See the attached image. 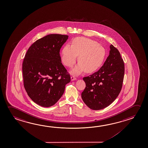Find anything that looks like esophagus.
I'll return each mask as SVG.
<instances>
[{
    "mask_svg": "<svg viewBox=\"0 0 148 148\" xmlns=\"http://www.w3.org/2000/svg\"><path fill=\"white\" fill-rule=\"evenodd\" d=\"M71 79L72 81H73V80H76V78L74 76H72L71 77Z\"/></svg>",
    "mask_w": 148,
    "mask_h": 148,
    "instance_id": "obj_1",
    "label": "esophagus"
}]
</instances>
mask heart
<instances>
[{"label":"heart","instance_id":"heart-1","mask_svg":"<svg viewBox=\"0 0 148 148\" xmlns=\"http://www.w3.org/2000/svg\"><path fill=\"white\" fill-rule=\"evenodd\" d=\"M78 55L77 66L71 73L80 74L83 71L91 73L97 70L103 63L106 51L97 42L84 37H77L72 41V46L66 44L61 51V60L68 67L75 63Z\"/></svg>","mask_w":148,"mask_h":148}]
</instances>
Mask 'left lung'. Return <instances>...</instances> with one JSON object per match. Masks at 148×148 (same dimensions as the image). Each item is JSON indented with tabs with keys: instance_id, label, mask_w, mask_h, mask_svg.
I'll list each match as a JSON object with an SVG mask.
<instances>
[{
	"instance_id": "obj_1",
	"label": "left lung",
	"mask_w": 148,
	"mask_h": 148,
	"mask_svg": "<svg viewBox=\"0 0 148 148\" xmlns=\"http://www.w3.org/2000/svg\"><path fill=\"white\" fill-rule=\"evenodd\" d=\"M109 56L99 70L83 78L86 87L82 93L84 102L90 109L100 110L111 104L121 91L124 64L119 51L110 45Z\"/></svg>"
}]
</instances>
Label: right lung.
Instances as JSON below:
<instances>
[{
  "label": "right lung",
  "instance_id": "right-lung-1",
  "mask_svg": "<svg viewBox=\"0 0 148 148\" xmlns=\"http://www.w3.org/2000/svg\"><path fill=\"white\" fill-rule=\"evenodd\" d=\"M68 36L49 34L32 44L25 56L22 67L25 89L30 98L41 106L55 104L70 82L59 53Z\"/></svg>",
  "mask_w": 148,
  "mask_h": 148
}]
</instances>
